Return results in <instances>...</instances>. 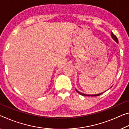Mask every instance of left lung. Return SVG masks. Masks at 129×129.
Returning a JSON list of instances; mask_svg holds the SVG:
<instances>
[{
	"instance_id": "8db88e82",
	"label": "left lung",
	"mask_w": 129,
	"mask_h": 129,
	"mask_svg": "<svg viewBox=\"0 0 129 129\" xmlns=\"http://www.w3.org/2000/svg\"><path fill=\"white\" fill-rule=\"evenodd\" d=\"M111 37H112V39H113V40L115 41L116 42V43H118V38H116V36H115L114 35V34H113V33L112 32H111ZM76 91L77 92H78L80 95H83V96H99V95H101L102 93H104L105 92H102V93H99V94H95V95H87V94H84V93H81V92H79V91H77L76 89Z\"/></svg>"
}]
</instances>
